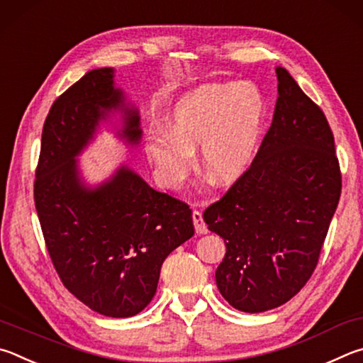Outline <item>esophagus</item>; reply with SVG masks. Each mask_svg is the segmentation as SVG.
<instances>
[{"instance_id": "obj_1", "label": "esophagus", "mask_w": 363, "mask_h": 363, "mask_svg": "<svg viewBox=\"0 0 363 363\" xmlns=\"http://www.w3.org/2000/svg\"><path fill=\"white\" fill-rule=\"evenodd\" d=\"M193 223H194V228H196V233H198V234H206L207 233V225L204 223V220H202V213L199 211L193 212Z\"/></svg>"}]
</instances>
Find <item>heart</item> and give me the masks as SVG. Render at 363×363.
<instances>
[{
  "label": "heart",
  "instance_id": "heart-1",
  "mask_svg": "<svg viewBox=\"0 0 363 363\" xmlns=\"http://www.w3.org/2000/svg\"><path fill=\"white\" fill-rule=\"evenodd\" d=\"M266 121V101L252 82L207 84L177 101L165 130L148 133L145 152L162 185L180 186L201 151L202 167L217 182H231L257 156Z\"/></svg>",
  "mask_w": 363,
  "mask_h": 363
}]
</instances>
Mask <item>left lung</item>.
Returning a JSON list of instances; mask_svg holds the SVG:
<instances>
[{
	"instance_id": "left-lung-1",
	"label": "left lung",
	"mask_w": 363,
	"mask_h": 363,
	"mask_svg": "<svg viewBox=\"0 0 363 363\" xmlns=\"http://www.w3.org/2000/svg\"><path fill=\"white\" fill-rule=\"evenodd\" d=\"M274 116L250 167L204 211L226 253L215 272L233 308L264 313L300 291L319 262L341 196L325 114L277 67Z\"/></svg>"
}]
</instances>
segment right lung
<instances>
[{
    "mask_svg": "<svg viewBox=\"0 0 363 363\" xmlns=\"http://www.w3.org/2000/svg\"><path fill=\"white\" fill-rule=\"evenodd\" d=\"M113 84V68L92 69L54 101L33 193L62 284L95 313L132 317L148 306L164 259L193 238L194 226L186 202L156 191L124 165L94 189L81 182L74 157L111 110L124 111L127 142L142 135L138 113Z\"/></svg>",
    "mask_w": 363,
    "mask_h": 363,
    "instance_id": "right-lung-1",
    "label": "right lung"
}]
</instances>
